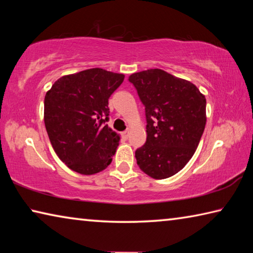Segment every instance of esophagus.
<instances>
[{
    "label": "esophagus",
    "mask_w": 253,
    "mask_h": 253,
    "mask_svg": "<svg viewBox=\"0 0 253 253\" xmlns=\"http://www.w3.org/2000/svg\"><path fill=\"white\" fill-rule=\"evenodd\" d=\"M123 136L125 137V138H128V136H129V129H126L125 131H123Z\"/></svg>",
    "instance_id": "obj_1"
}]
</instances>
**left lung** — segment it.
I'll return each mask as SVG.
<instances>
[{
	"label": "left lung",
	"mask_w": 253,
	"mask_h": 253,
	"mask_svg": "<svg viewBox=\"0 0 253 253\" xmlns=\"http://www.w3.org/2000/svg\"><path fill=\"white\" fill-rule=\"evenodd\" d=\"M146 114L147 138L135 152L139 169L155 179L173 176L199 146L207 124V99L191 81L162 69L129 77Z\"/></svg>",
	"instance_id": "left-lung-1"
}]
</instances>
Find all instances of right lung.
<instances>
[{"instance_id":"1","label":"right lung","mask_w":253,"mask_h":253,"mask_svg":"<svg viewBox=\"0 0 253 253\" xmlns=\"http://www.w3.org/2000/svg\"><path fill=\"white\" fill-rule=\"evenodd\" d=\"M123 74L92 68L59 78L44 97V125L55 154L83 175L104 170L121 137L108 127V99Z\"/></svg>"}]
</instances>
